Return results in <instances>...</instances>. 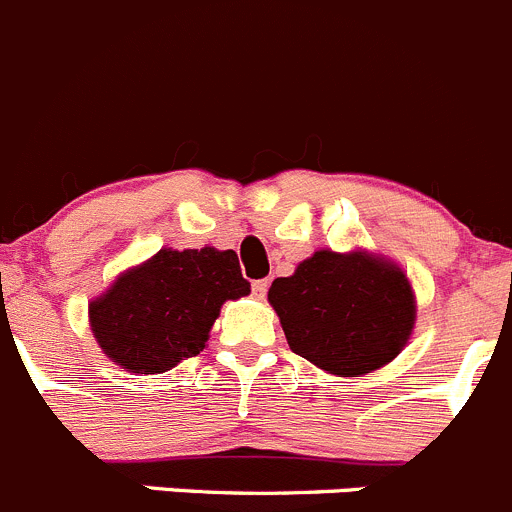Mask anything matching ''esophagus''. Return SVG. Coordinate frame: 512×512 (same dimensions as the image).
Instances as JSON below:
<instances>
[{"mask_svg": "<svg viewBox=\"0 0 512 512\" xmlns=\"http://www.w3.org/2000/svg\"><path fill=\"white\" fill-rule=\"evenodd\" d=\"M267 290H270V283H267V280H255V283H252V295H255L257 300H265Z\"/></svg>", "mask_w": 512, "mask_h": 512, "instance_id": "1", "label": "esophagus"}]
</instances>
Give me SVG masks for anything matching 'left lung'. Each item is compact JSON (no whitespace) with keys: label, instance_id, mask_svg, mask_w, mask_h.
Listing matches in <instances>:
<instances>
[{"label":"left lung","instance_id":"1","mask_svg":"<svg viewBox=\"0 0 512 512\" xmlns=\"http://www.w3.org/2000/svg\"><path fill=\"white\" fill-rule=\"evenodd\" d=\"M293 353L336 376H361L394 361L417 321V300L399 265L371 252L318 250L272 283Z\"/></svg>","mask_w":512,"mask_h":512}]
</instances>
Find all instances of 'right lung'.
Here are the masks:
<instances>
[{"label": "right lung", "instance_id": "right-lung-1", "mask_svg": "<svg viewBox=\"0 0 512 512\" xmlns=\"http://www.w3.org/2000/svg\"><path fill=\"white\" fill-rule=\"evenodd\" d=\"M250 293L232 250H164L118 275L90 303V328L111 361L161 374L207 346L224 300Z\"/></svg>", "mask_w": 512, "mask_h": 512}]
</instances>
